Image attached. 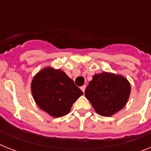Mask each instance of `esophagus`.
<instances>
[{"label":"esophagus","instance_id":"34e87169","mask_svg":"<svg viewBox=\"0 0 151 151\" xmlns=\"http://www.w3.org/2000/svg\"><path fill=\"white\" fill-rule=\"evenodd\" d=\"M85 88H86V85H82V87L80 88H81V90L83 91V93L85 92Z\"/></svg>","mask_w":151,"mask_h":151}]
</instances>
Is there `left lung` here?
Masks as SVG:
<instances>
[{"mask_svg": "<svg viewBox=\"0 0 151 151\" xmlns=\"http://www.w3.org/2000/svg\"><path fill=\"white\" fill-rule=\"evenodd\" d=\"M130 91V84L123 76L102 73L93 76L85 94L97 113L110 116L125 106Z\"/></svg>", "mask_w": 151, "mask_h": 151, "instance_id": "1", "label": "left lung"}]
</instances>
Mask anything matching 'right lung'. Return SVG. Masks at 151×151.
I'll list each match as a JSON object with an SVG mask.
<instances>
[{
  "label": "right lung",
  "mask_w": 151,
  "mask_h": 151,
  "mask_svg": "<svg viewBox=\"0 0 151 151\" xmlns=\"http://www.w3.org/2000/svg\"><path fill=\"white\" fill-rule=\"evenodd\" d=\"M32 92L38 106L54 117L66 115L73 103L83 94L66 73L53 68H45L36 75Z\"/></svg>",
  "instance_id": "1"
}]
</instances>
